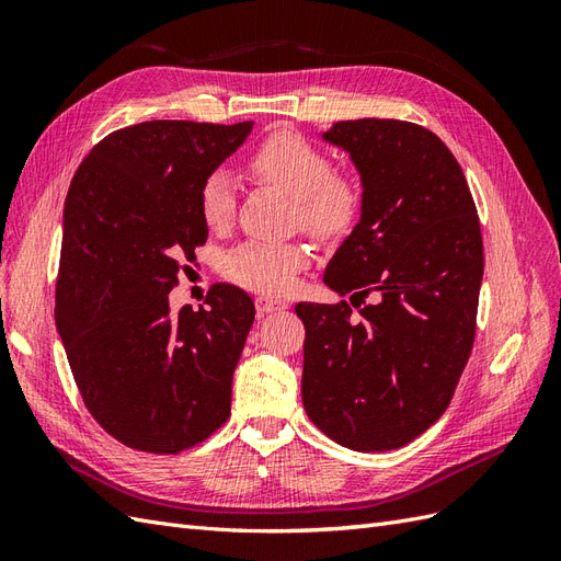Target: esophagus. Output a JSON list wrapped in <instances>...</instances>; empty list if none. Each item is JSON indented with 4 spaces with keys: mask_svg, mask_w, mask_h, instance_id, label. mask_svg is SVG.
<instances>
[{
    "mask_svg": "<svg viewBox=\"0 0 561 561\" xmlns=\"http://www.w3.org/2000/svg\"><path fill=\"white\" fill-rule=\"evenodd\" d=\"M254 309H257V316H266V313H276L287 309V304L280 299H271V297H257L254 299Z\"/></svg>",
    "mask_w": 561,
    "mask_h": 561,
    "instance_id": "34e87169",
    "label": "esophagus"
}]
</instances>
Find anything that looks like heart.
<instances>
[{"mask_svg": "<svg viewBox=\"0 0 561 561\" xmlns=\"http://www.w3.org/2000/svg\"><path fill=\"white\" fill-rule=\"evenodd\" d=\"M254 178L278 186L293 198V222L316 239L344 236L358 217L360 192L348 178L334 173L325 151L295 133L266 138L248 159ZM201 219L208 229L222 231L236 213L233 180L225 171L208 173L198 192ZM309 250L301 243L250 241L229 252L225 274L248 290L266 295L287 293L295 276L307 266Z\"/></svg>", "mask_w": 561, "mask_h": 561, "instance_id": "heart-1", "label": "heart"}]
</instances>
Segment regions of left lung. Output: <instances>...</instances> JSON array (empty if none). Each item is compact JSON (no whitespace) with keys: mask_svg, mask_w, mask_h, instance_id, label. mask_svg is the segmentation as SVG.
Segmentation results:
<instances>
[{"mask_svg":"<svg viewBox=\"0 0 561 561\" xmlns=\"http://www.w3.org/2000/svg\"><path fill=\"white\" fill-rule=\"evenodd\" d=\"M322 140L360 173V222L322 276L351 293L359 316L346 301L297 304L307 328L304 410L348 449H398L445 414L470 358L484 274L480 219L461 165L428 128L355 118Z\"/></svg>","mask_w":561,"mask_h":561,"instance_id":"8db88e82","label":"left lung"}]
</instances>
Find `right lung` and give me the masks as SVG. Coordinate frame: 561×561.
Returning a JSON list of instances; mask_svg holds the SVG:
<instances>
[{
  "mask_svg": "<svg viewBox=\"0 0 561 561\" xmlns=\"http://www.w3.org/2000/svg\"><path fill=\"white\" fill-rule=\"evenodd\" d=\"M252 130L145 122L81 161L62 213L56 328L83 404L130 449L178 454L231 412V379L254 320L241 287L171 313L184 260L206 243L198 192Z\"/></svg>",
  "mask_w": 561,
  "mask_h": 561,
  "instance_id": "1",
  "label": "right lung"
}]
</instances>
